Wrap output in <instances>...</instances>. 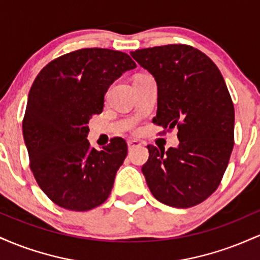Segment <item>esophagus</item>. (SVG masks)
Returning <instances> with one entry per match:
<instances>
[{"mask_svg":"<svg viewBox=\"0 0 260 260\" xmlns=\"http://www.w3.org/2000/svg\"><path fill=\"white\" fill-rule=\"evenodd\" d=\"M127 144H128V149H129V150H132V149H134V148L140 147V145H142V143H140L139 140H128Z\"/></svg>","mask_w":260,"mask_h":260,"instance_id":"34e87169","label":"esophagus"}]
</instances>
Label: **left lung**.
Returning a JSON list of instances; mask_svg holds the SVG:
<instances>
[{"label": "left lung", "mask_w": 260, "mask_h": 260, "mask_svg": "<svg viewBox=\"0 0 260 260\" xmlns=\"http://www.w3.org/2000/svg\"><path fill=\"white\" fill-rule=\"evenodd\" d=\"M157 84L153 122L177 128V148L148 145L142 172L157 201L190 208L215 192L234 148L235 109L216 64L192 46L174 44L131 52Z\"/></svg>", "instance_id": "left-lung-1"}]
</instances>
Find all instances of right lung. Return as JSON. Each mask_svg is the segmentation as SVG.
<instances>
[{"mask_svg":"<svg viewBox=\"0 0 260 260\" xmlns=\"http://www.w3.org/2000/svg\"><path fill=\"white\" fill-rule=\"evenodd\" d=\"M136 67L124 52L82 49L53 59L35 78L23 137L32 175L55 204L85 211L99 207L111 193L127 144L113 138L101 150L91 148L88 123L103 112L110 85Z\"/></svg>","mask_w":260,"mask_h":260,"instance_id":"obj_1","label":"right lung"}]
</instances>
